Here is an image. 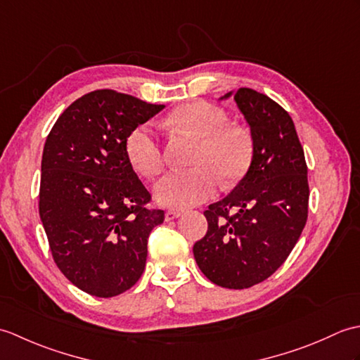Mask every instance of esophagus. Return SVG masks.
<instances>
[{
	"label": "esophagus",
	"instance_id": "1",
	"mask_svg": "<svg viewBox=\"0 0 360 360\" xmlns=\"http://www.w3.org/2000/svg\"><path fill=\"white\" fill-rule=\"evenodd\" d=\"M181 215H182V212H179V210H168V212L165 213V219H167V221H172V219L179 218Z\"/></svg>",
	"mask_w": 360,
	"mask_h": 360
}]
</instances>
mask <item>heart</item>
Segmentation results:
<instances>
[{"mask_svg": "<svg viewBox=\"0 0 360 360\" xmlns=\"http://www.w3.org/2000/svg\"><path fill=\"white\" fill-rule=\"evenodd\" d=\"M168 122L200 139L190 170H172L158 179L155 198L164 207L187 209L217 193L219 179L231 186L241 179L252 160V137L246 129L229 124L227 112L205 101H193L176 108ZM129 164L143 176L156 174L164 156L159 136L151 124L133 128L125 141Z\"/></svg>", "mask_w": 360, "mask_h": 360, "instance_id": "1", "label": "heart"}]
</instances>
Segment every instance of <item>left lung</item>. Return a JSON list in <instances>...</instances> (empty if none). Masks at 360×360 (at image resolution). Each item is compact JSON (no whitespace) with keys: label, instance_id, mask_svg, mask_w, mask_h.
<instances>
[{"label":"left lung","instance_id":"obj_1","mask_svg":"<svg viewBox=\"0 0 360 360\" xmlns=\"http://www.w3.org/2000/svg\"><path fill=\"white\" fill-rule=\"evenodd\" d=\"M250 128L252 160L243 179L204 212L207 233L193 255L212 283L246 289L278 269L308 218V167L294 122L272 98L250 88L231 98Z\"/></svg>","mask_w":360,"mask_h":360}]
</instances>
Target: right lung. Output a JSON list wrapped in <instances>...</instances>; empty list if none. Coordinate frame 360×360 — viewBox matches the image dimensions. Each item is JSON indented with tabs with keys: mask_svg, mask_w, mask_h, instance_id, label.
Returning a JSON list of instances; mask_svg holds the SVG:
<instances>
[{
	"mask_svg": "<svg viewBox=\"0 0 360 360\" xmlns=\"http://www.w3.org/2000/svg\"><path fill=\"white\" fill-rule=\"evenodd\" d=\"M165 108L98 89L62 112L41 159L40 218L53 262L83 292L114 297L141 278L153 227L162 210L129 164L125 141L133 128Z\"/></svg>",
	"mask_w": 360,
	"mask_h": 360,
	"instance_id": "right-lung-1",
	"label": "right lung"
}]
</instances>
